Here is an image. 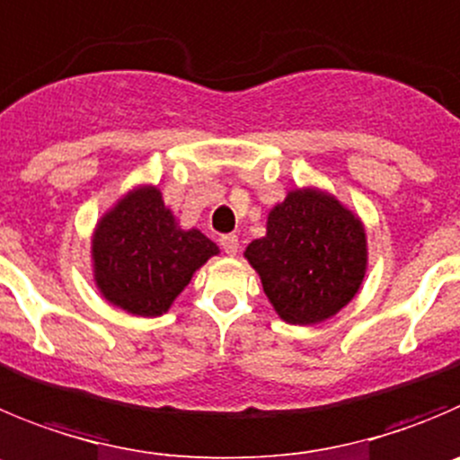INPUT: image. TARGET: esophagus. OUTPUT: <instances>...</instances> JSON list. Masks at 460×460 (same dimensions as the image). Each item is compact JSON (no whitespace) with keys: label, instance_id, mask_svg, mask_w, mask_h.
<instances>
[{"label":"esophagus","instance_id":"obj_1","mask_svg":"<svg viewBox=\"0 0 460 460\" xmlns=\"http://www.w3.org/2000/svg\"><path fill=\"white\" fill-rule=\"evenodd\" d=\"M220 244H222V250H225L229 256L238 254V235H234V234L222 235Z\"/></svg>","mask_w":460,"mask_h":460}]
</instances>
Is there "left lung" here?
I'll use <instances>...</instances> for the list:
<instances>
[{
    "label": "left lung",
    "instance_id": "obj_1",
    "mask_svg": "<svg viewBox=\"0 0 460 460\" xmlns=\"http://www.w3.org/2000/svg\"><path fill=\"white\" fill-rule=\"evenodd\" d=\"M244 259L283 322L320 324L345 308L366 279V226L332 192L295 188L270 210L265 235L247 244Z\"/></svg>",
    "mask_w": 460,
    "mask_h": 460
}]
</instances>
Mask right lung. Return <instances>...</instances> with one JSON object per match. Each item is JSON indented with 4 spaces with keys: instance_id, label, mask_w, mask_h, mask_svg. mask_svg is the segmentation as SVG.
<instances>
[{
    "instance_id": "right-lung-1",
    "label": "right lung",
    "mask_w": 460,
    "mask_h": 460,
    "mask_svg": "<svg viewBox=\"0 0 460 460\" xmlns=\"http://www.w3.org/2000/svg\"><path fill=\"white\" fill-rule=\"evenodd\" d=\"M220 250L181 229L156 186H136L100 217L90 240L93 277L106 302L138 317L170 311L192 274Z\"/></svg>"
}]
</instances>
